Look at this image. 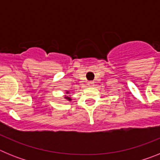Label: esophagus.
Here are the masks:
<instances>
[{
  "label": "esophagus",
  "instance_id": "34e87169",
  "mask_svg": "<svg viewBox=\"0 0 160 160\" xmlns=\"http://www.w3.org/2000/svg\"><path fill=\"white\" fill-rule=\"evenodd\" d=\"M94 82H93V81L88 82V86H89V87H94Z\"/></svg>",
  "mask_w": 160,
  "mask_h": 160
}]
</instances>
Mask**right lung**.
I'll use <instances>...</instances> for the list:
<instances>
[{"instance_id":"add662e5","label":"right lung","mask_w":160,"mask_h":160,"mask_svg":"<svg viewBox=\"0 0 160 160\" xmlns=\"http://www.w3.org/2000/svg\"><path fill=\"white\" fill-rule=\"evenodd\" d=\"M68 93V92H67ZM65 98H66V99H67L68 101H70V100H71V98H70V97H65Z\"/></svg>"}]
</instances>
